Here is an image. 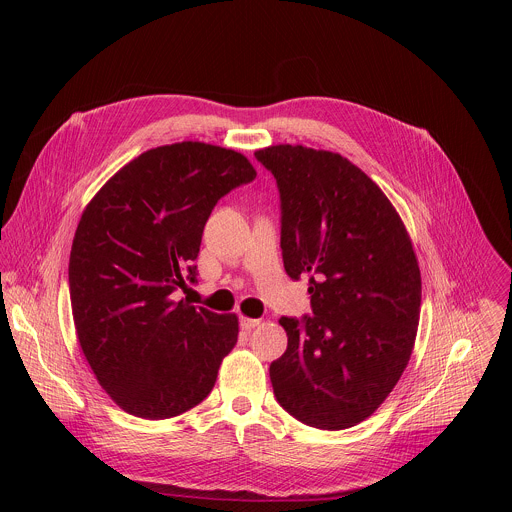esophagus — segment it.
<instances>
[{
    "instance_id": "esophagus-1",
    "label": "esophagus",
    "mask_w": 512,
    "mask_h": 512,
    "mask_svg": "<svg viewBox=\"0 0 512 512\" xmlns=\"http://www.w3.org/2000/svg\"><path fill=\"white\" fill-rule=\"evenodd\" d=\"M259 324H261V320H255V318H245V316L241 318V328H243V330H247V332H251V330H253V328H257Z\"/></svg>"
}]
</instances>
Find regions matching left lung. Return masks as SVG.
Wrapping results in <instances>:
<instances>
[{
  "label": "left lung",
  "mask_w": 512,
  "mask_h": 512,
  "mask_svg": "<svg viewBox=\"0 0 512 512\" xmlns=\"http://www.w3.org/2000/svg\"><path fill=\"white\" fill-rule=\"evenodd\" d=\"M281 200V255L308 277L312 316L281 318L285 352L271 362L277 403L318 429L373 415L401 379L417 334L421 273L383 190L340 154L271 145L255 152Z\"/></svg>",
  "instance_id": "obj_1"
}]
</instances>
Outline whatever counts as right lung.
I'll use <instances>...</instances> for the list:
<instances>
[{
	"label": "right lung",
	"instance_id": "right-lung-1",
	"mask_svg": "<svg viewBox=\"0 0 512 512\" xmlns=\"http://www.w3.org/2000/svg\"><path fill=\"white\" fill-rule=\"evenodd\" d=\"M255 176L239 152L182 141L143 152L87 204L68 263L72 318L123 411L168 419L212 391L239 320L176 302L174 291L196 283L192 261L216 202Z\"/></svg>",
	"mask_w": 512,
	"mask_h": 512
}]
</instances>
